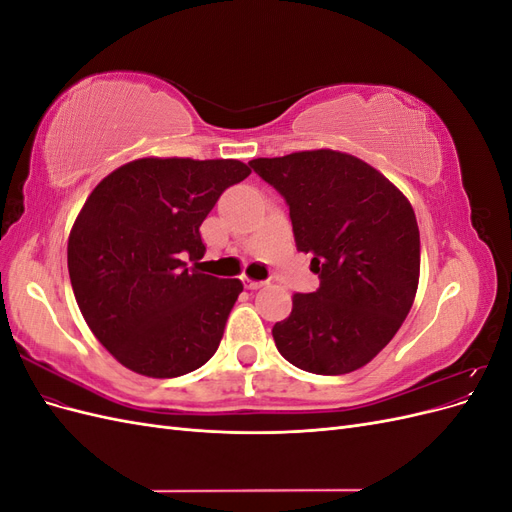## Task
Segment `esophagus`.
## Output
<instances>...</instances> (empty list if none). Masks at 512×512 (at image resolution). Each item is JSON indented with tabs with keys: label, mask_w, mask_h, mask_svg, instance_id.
<instances>
[{
	"label": "esophagus",
	"mask_w": 512,
	"mask_h": 512,
	"mask_svg": "<svg viewBox=\"0 0 512 512\" xmlns=\"http://www.w3.org/2000/svg\"><path fill=\"white\" fill-rule=\"evenodd\" d=\"M241 280H243L245 288H250V290H258V288H262V286H265V282H254V280H250V277H247V275H243V277H241Z\"/></svg>",
	"instance_id": "esophagus-1"
}]
</instances>
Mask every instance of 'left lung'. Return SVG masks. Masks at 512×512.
Instances as JSON below:
<instances>
[{
  "label": "left lung",
  "mask_w": 512,
  "mask_h": 512,
  "mask_svg": "<svg viewBox=\"0 0 512 512\" xmlns=\"http://www.w3.org/2000/svg\"><path fill=\"white\" fill-rule=\"evenodd\" d=\"M250 166L290 207L297 250L312 254L320 288L292 294L275 322L286 361L320 376L367 365L404 324L421 275L410 200L380 170L344 151H294Z\"/></svg>",
  "instance_id": "obj_1"
}]
</instances>
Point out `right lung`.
Listing matches in <instances>:
<instances>
[{"instance_id":"add662e5","label":"right lung","mask_w":512,"mask_h":512,"mask_svg":"<svg viewBox=\"0 0 512 512\" xmlns=\"http://www.w3.org/2000/svg\"><path fill=\"white\" fill-rule=\"evenodd\" d=\"M250 173L239 160L138 158L87 196L68 237L70 282L87 327L123 367L177 378L218 350L243 284L200 271L198 228Z\"/></svg>"}]
</instances>
